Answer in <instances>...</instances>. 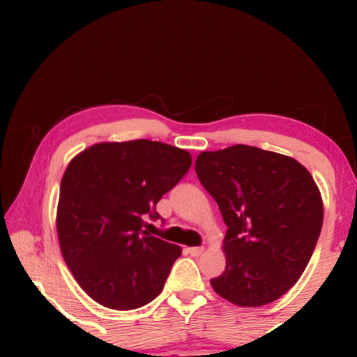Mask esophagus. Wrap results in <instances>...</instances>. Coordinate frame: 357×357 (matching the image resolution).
I'll list each match as a JSON object with an SVG mask.
<instances>
[{
  "label": "esophagus",
  "instance_id": "obj_1",
  "mask_svg": "<svg viewBox=\"0 0 357 357\" xmlns=\"http://www.w3.org/2000/svg\"><path fill=\"white\" fill-rule=\"evenodd\" d=\"M186 252L190 253L191 257H199L204 252V248L203 247H190V248H186Z\"/></svg>",
  "mask_w": 357,
  "mask_h": 357
}]
</instances>
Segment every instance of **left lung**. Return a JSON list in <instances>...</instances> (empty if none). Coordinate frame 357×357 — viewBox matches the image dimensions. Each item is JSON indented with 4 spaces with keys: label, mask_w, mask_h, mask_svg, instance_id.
<instances>
[{
    "label": "left lung",
    "mask_w": 357,
    "mask_h": 357,
    "mask_svg": "<svg viewBox=\"0 0 357 357\" xmlns=\"http://www.w3.org/2000/svg\"><path fill=\"white\" fill-rule=\"evenodd\" d=\"M196 174L228 230L227 267L211 287L238 307H260L292 289L312 257L324 220L312 174L290 155L236 144L203 151Z\"/></svg>",
    "instance_id": "obj_1"
}]
</instances>
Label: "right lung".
Segmentation results:
<instances>
[{
	"mask_svg": "<svg viewBox=\"0 0 357 357\" xmlns=\"http://www.w3.org/2000/svg\"><path fill=\"white\" fill-rule=\"evenodd\" d=\"M191 166V154L147 139L97 142L68 162L56 235L72 275L90 298L132 310L161 294L181 247L142 230L155 203Z\"/></svg>",
	"mask_w": 357,
	"mask_h": 357,
	"instance_id": "add662e5",
	"label": "right lung"
}]
</instances>
